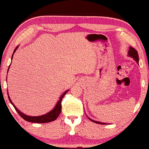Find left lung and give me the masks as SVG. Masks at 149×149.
<instances>
[{
    "label": "left lung",
    "instance_id": "8db88e82",
    "mask_svg": "<svg viewBox=\"0 0 149 149\" xmlns=\"http://www.w3.org/2000/svg\"><path fill=\"white\" fill-rule=\"evenodd\" d=\"M128 56L133 57V58H134L135 60V61L137 62V63H139V56H138L137 51L134 48H133V47H132V46L130 47V49H129V52H128ZM89 119L91 121L95 122V123L100 124H106L105 123H102V122H100L93 120H91L90 118H89Z\"/></svg>",
    "mask_w": 149,
    "mask_h": 149
}]
</instances>
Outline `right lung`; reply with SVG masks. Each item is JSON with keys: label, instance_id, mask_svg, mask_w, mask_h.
<instances>
[{"label": "right lung", "instance_id": "1", "mask_svg": "<svg viewBox=\"0 0 149 149\" xmlns=\"http://www.w3.org/2000/svg\"><path fill=\"white\" fill-rule=\"evenodd\" d=\"M17 47L18 46H17L16 48H15L14 51V53H13V55H14V52H15V50H16ZM13 55L12 56V59ZM10 64H11V63H10ZM8 69H9V68H8ZM68 91H69V90H66L63 93V95L61 96V97H60L59 100L58 101V102L57 103L56 107H55V108L53 109V110L51 111L50 112H49L48 113H47L46 114H44V115H42V116H30L25 115V114H23V113H22V112H20L14 105V104H13V103L12 102V101H11V100H10L9 96H8V99H9L10 102L12 104L13 106H14V107L15 109V111L17 112V113L19 114L20 116L24 119L25 120L27 121V122H35V123H47V122H50L55 120H56L57 117L59 116V114L61 113V112L62 99L63 98L64 95L66 94Z\"/></svg>", "mask_w": 149, "mask_h": 149}]
</instances>
